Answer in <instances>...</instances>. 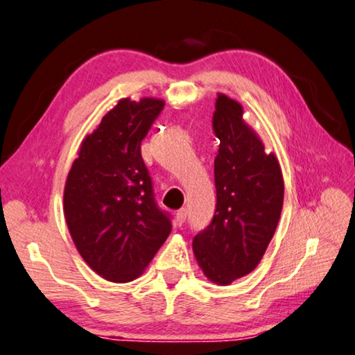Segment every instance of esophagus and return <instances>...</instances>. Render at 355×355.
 Here are the masks:
<instances>
[{
	"instance_id": "esophagus-1",
	"label": "esophagus",
	"mask_w": 355,
	"mask_h": 355,
	"mask_svg": "<svg viewBox=\"0 0 355 355\" xmlns=\"http://www.w3.org/2000/svg\"><path fill=\"white\" fill-rule=\"evenodd\" d=\"M184 221H187V210H184V208H182V210L177 211L175 223H177V226H182Z\"/></svg>"
}]
</instances>
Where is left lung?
Listing matches in <instances>:
<instances>
[{"mask_svg": "<svg viewBox=\"0 0 355 355\" xmlns=\"http://www.w3.org/2000/svg\"><path fill=\"white\" fill-rule=\"evenodd\" d=\"M211 126L219 140L216 210L193 250L208 279L230 284L261 262L278 226L284 183L277 156L243 121L237 101L218 94Z\"/></svg>", "mask_w": 355, "mask_h": 355, "instance_id": "left-lung-1", "label": "left lung"}]
</instances>
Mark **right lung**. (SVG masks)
I'll list each match as a JSON object with an SVG mask.
<instances>
[{"instance_id":"1","label":"right lung","mask_w":355,"mask_h":355,"mask_svg":"<svg viewBox=\"0 0 355 355\" xmlns=\"http://www.w3.org/2000/svg\"><path fill=\"white\" fill-rule=\"evenodd\" d=\"M162 109L153 98L118 101L82 142L66 180L71 237L88 266L114 283L137 278L172 230L140 150Z\"/></svg>"}]
</instances>
